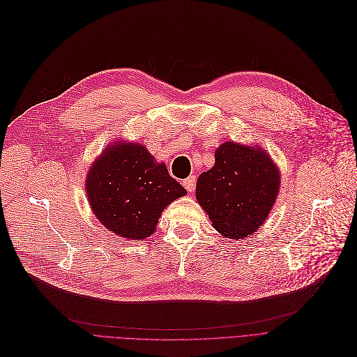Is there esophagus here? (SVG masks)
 I'll return each mask as SVG.
<instances>
[{
  "label": "esophagus",
  "mask_w": 357,
  "mask_h": 357,
  "mask_svg": "<svg viewBox=\"0 0 357 357\" xmlns=\"http://www.w3.org/2000/svg\"><path fill=\"white\" fill-rule=\"evenodd\" d=\"M183 185L185 189H188V192H193L195 185H196V176H189L185 180H183Z\"/></svg>",
  "instance_id": "34e87169"
}]
</instances>
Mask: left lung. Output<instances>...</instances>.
I'll return each instance as SVG.
<instances>
[{
	"mask_svg": "<svg viewBox=\"0 0 357 357\" xmlns=\"http://www.w3.org/2000/svg\"><path fill=\"white\" fill-rule=\"evenodd\" d=\"M280 173L263 148L225 142L197 178L196 199L213 228L231 240L256 232L279 195Z\"/></svg>",
	"mask_w": 357,
	"mask_h": 357,
	"instance_id": "1",
	"label": "left lung"
}]
</instances>
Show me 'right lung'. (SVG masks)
I'll use <instances>...</instances> for the list:
<instances>
[{
  "instance_id": "obj_1",
  "label": "right lung",
  "mask_w": 357,
  "mask_h": 357,
  "mask_svg": "<svg viewBox=\"0 0 357 357\" xmlns=\"http://www.w3.org/2000/svg\"><path fill=\"white\" fill-rule=\"evenodd\" d=\"M86 192L100 222L128 240L154 234L167 205L188 193L145 146L119 141L90 167Z\"/></svg>"
}]
</instances>
